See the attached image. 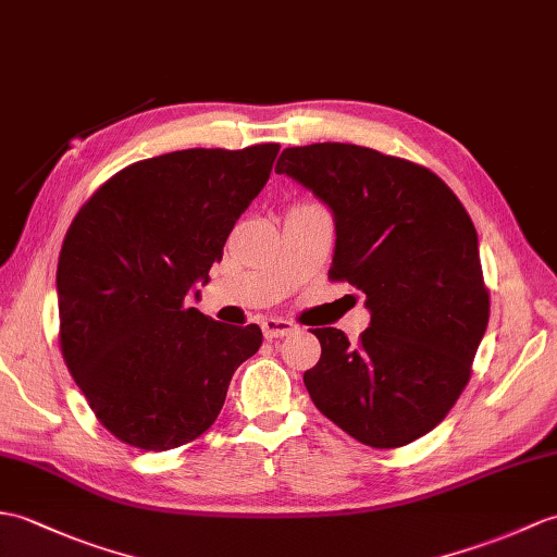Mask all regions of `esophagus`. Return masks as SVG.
Returning <instances> with one entry per match:
<instances>
[{"mask_svg": "<svg viewBox=\"0 0 557 557\" xmlns=\"http://www.w3.org/2000/svg\"><path fill=\"white\" fill-rule=\"evenodd\" d=\"M292 332H296V325H292L289 320H282V318H268V320H263L265 339L287 337V334H292Z\"/></svg>", "mask_w": 557, "mask_h": 557, "instance_id": "obj_1", "label": "esophagus"}]
</instances>
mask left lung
Segmentation results:
<instances>
[{
    "mask_svg": "<svg viewBox=\"0 0 557 557\" xmlns=\"http://www.w3.org/2000/svg\"><path fill=\"white\" fill-rule=\"evenodd\" d=\"M287 173L334 213L332 282L366 294L358 344L337 327L310 330L318 366L304 372L315 408L372 448L432 432L470 382L488 325L476 230L430 168L358 145L282 151Z\"/></svg>",
    "mask_w": 557,
    "mask_h": 557,
    "instance_id": "obj_1",
    "label": "left lung"
}]
</instances>
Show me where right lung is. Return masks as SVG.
<instances>
[{
  "instance_id": "add662e5",
  "label": "right lung",
  "mask_w": 557,
  "mask_h": 557,
  "mask_svg": "<svg viewBox=\"0 0 557 557\" xmlns=\"http://www.w3.org/2000/svg\"><path fill=\"white\" fill-rule=\"evenodd\" d=\"M277 151L185 149L137 161L73 218L57 268L59 344L97 420L123 444L194 442L261 348L258 325H223L185 299L194 282H209Z\"/></svg>"
}]
</instances>
